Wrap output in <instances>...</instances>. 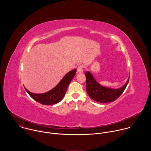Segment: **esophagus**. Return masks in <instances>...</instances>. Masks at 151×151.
Returning a JSON list of instances; mask_svg holds the SVG:
<instances>
[{
    "mask_svg": "<svg viewBox=\"0 0 151 151\" xmlns=\"http://www.w3.org/2000/svg\"><path fill=\"white\" fill-rule=\"evenodd\" d=\"M77 71L79 73H82L83 72V66L82 65H79L77 68Z\"/></svg>",
    "mask_w": 151,
    "mask_h": 151,
    "instance_id": "1",
    "label": "esophagus"
}]
</instances>
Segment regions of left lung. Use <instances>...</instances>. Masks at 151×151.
I'll return each instance as SVG.
<instances>
[{
  "instance_id": "8db88e82",
  "label": "left lung",
  "mask_w": 151,
  "mask_h": 151,
  "mask_svg": "<svg viewBox=\"0 0 151 151\" xmlns=\"http://www.w3.org/2000/svg\"><path fill=\"white\" fill-rule=\"evenodd\" d=\"M86 77V88L88 96L94 101L100 103H109L116 100L124 92L128 83V78L126 83L119 89H112L104 87L93 78L89 72L85 73Z\"/></svg>"
}]
</instances>
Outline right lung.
I'll return each mask as SVG.
<instances>
[{"mask_svg": "<svg viewBox=\"0 0 151 151\" xmlns=\"http://www.w3.org/2000/svg\"><path fill=\"white\" fill-rule=\"evenodd\" d=\"M76 70L74 69L68 73L61 79L59 83L50 91L43 94H34L28 91H26L35 101L44 105H51L60 102L65 95L68 86L75 76Z\"/></svg>", "mask_w": 151, "mask_h": 151, "instance_id": "obj_1", "label": "right lung"}]
</instances>
